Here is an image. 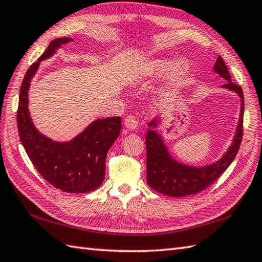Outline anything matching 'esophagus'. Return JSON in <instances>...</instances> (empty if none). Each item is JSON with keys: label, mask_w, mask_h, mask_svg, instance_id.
Instances as JSON below:
<instances>
[{"label": "esophagus", "mask_w": 262, "mask_h": 262, "mask_svg": "<svg viewBox=\"0 0 262 262\" xmlns=\"http://www.w3.org/2000/svg\"><path fill=\"white\" fill-rule=\"evenodd\" d=\"M124 125L127 130H137L138 129V121L135 116L130 115L124 120Z\"/></svg>", "instance_id": "esophagus-1"}]
</instances>
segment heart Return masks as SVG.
I'll list each match as a JSON object with an SVG mask.
<instances>
[{"instance_id":"1","label":"heart","mask_w":262,"mask_h":262,"mask_svg":"<svg viewBox=\"0 0 262 262\" xmlns=\"http://www.w3.org/2000/svg\"><path fill=\"white\" fill-rule=\"evenodd\" d=\"M143 74L149 77H161L169 74L170 82L182 83L189 76L191 65L187 58H154L143 63Z\"/></svg>"}]
</instances>
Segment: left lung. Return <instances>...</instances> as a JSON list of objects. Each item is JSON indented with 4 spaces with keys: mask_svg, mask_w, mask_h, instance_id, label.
Instances as JSON below:
<instances>
[{
    "mask_svg": "<svg viewBox=\"0 0 262 262\" xmlns=\"http://www.w3.org/2000/svg\"><path fill=\"white\" fill-rule=\"evenodd\" d=\"M213 71L226 80L221 87L234 92L240 97V116L232 139L231 146L221 158L210 165L189 166L176 160L168 150L166 143L158 131L162 116L157 115L148 123L146 136L147 144V182L154 190L162 195L171 197H184L197 194L212 185L228 169L239 151L243 135V113H245V97L241 87L232 83L231 75L223 58L219 56Z\"/></svg>",
    "mask_w": 262,
    "mask_h": 262,
    "instance_id": "1",
    "label": "left lung"
}]
</instances>
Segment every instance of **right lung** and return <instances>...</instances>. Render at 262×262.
I'll return each instance as SVG.
<instances>
[{
	"label": "right lung",
	"instance_id": "right-lung-1",
	"mask_svg": "<svg viewBox=\"0 0 262 262\" xmlns=\"http://www.w3.org/2000/svg\"><path fill=\"white\" fill-rule=\"evenodd\" d=\"M72 38H57L28 69L20 89L16 121L20 140L34 168L54 187L67 193H89L102 185L108 149L120 136L121 118L97 119L69 141H55L34 126L29 112V89L40 62L49 59Z\"/></svg>",
	"mask_w": 262,
	"mask_h": 262
}]
</instances>
